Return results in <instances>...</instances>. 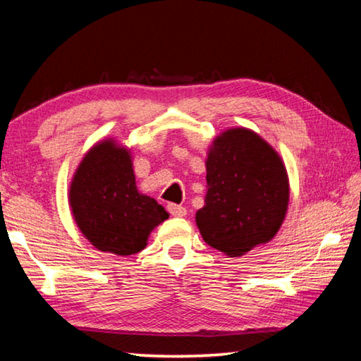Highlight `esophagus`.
Listing matches in <instances>:
<instances>
[{"label": "esophagus", "instance_id": "esophagus-1", "mask_svg": "<svg viewBox=\"0 0 361 361\" xmlns=\"http://www.w3.org/2000/svg\"><path fill=\"white\" fill-rule=\"evenodd\" d=\"M167 210L172 216H185L186 215V209L181 205H176V204H169L167 205Z\"/></svg>", "mask_w": 361, "mask_h": 361}]
</instances>
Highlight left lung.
<instances>
[{
  "mask_svg": "<svg viewBox=\"0 0 361 361\" xmlns=\"http://www.w3.org/2000/svg\"><path fill=\"white\" fill-rule=\"evenodd\" d=\"M207 188L195 223L212 248L235 258L271 240L282 226L288 176L282 159L255 132L231 129L213 142Z\"/></svg>",
  "mask_w": 361,
  "mask_h": 361,
  "instance_id": "obj_1",
  "label": "left lung"
}]
</instances>
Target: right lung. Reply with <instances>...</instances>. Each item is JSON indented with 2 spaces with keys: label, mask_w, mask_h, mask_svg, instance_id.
<instances>
[{
  "label": "right lung",
  "mask_w": 361,
  "mask_h": 361,
  "mask_svg": "<svg viewBox=\"0 0 361 361\" xmlns=\"http://www.w3.org/2000/svg\"><path fill=\"white\" fill-rule=\"evenodd\" d=\"M70 205L84 237L100 252L119 256L142 252L149 232L169 218L162 205L137 191L129 151L109 140L82 159Z\"/></svg>",
  "instance_id": "add662e5"
}]
</instances>
